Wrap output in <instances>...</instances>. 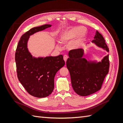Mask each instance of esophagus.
<instances>
[{
  "instance_id": "esophagus-1",
  "label": "esophagus",
  "mask_w": 123,
  "mask_h": 123,
  "mask_svg": "<svg viewBox=\"0 0 123 123\" xmlns=\"http://www.w3.org/2000/svg\"><path fill=\"white\" fill-rule=\"evenodd\" d=\"M68 58V56L67 55H65L64 56V61H65V62H66Z\"/></svg>"
}]
</instances>
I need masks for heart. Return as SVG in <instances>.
<instances>
[{
    "mask_svg": "<svg viewBox=\"0 0 123 123\" xmlns=\"http://www.w3.org/2000/svg\"><path fill=\"white\" fill-rule=\"evenodd\" d=\"M87 34V29L80 26H75L67 30L61 36V40L64 43H68L71 41L69 48L70 49L79 48L82 43Z\"/></svg>",
    "mask_w": 123,
    "mask_h": 123,
    "instance_id": "obj_1",
    "label": "heart"
}]
</instances>
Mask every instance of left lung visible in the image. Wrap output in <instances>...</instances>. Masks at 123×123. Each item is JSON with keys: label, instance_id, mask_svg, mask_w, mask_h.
Segmentation results:
<instances>
[{"label": "left lung", "instance_id": "obj_1", "mask_svg": "<svg viewBox=\"0 0 123 123\" xmlns=\"http://www.w3.org/2000/svg\"><path fill=\"white\" fill-rule=\"evenodd\" d=\"M94 39L92 43L98 47L109 52L102 35L96 31ZM83 49L70 50L69 58L66 62L69 71L72 86L74 91L80 96H87L101 89L105 77L109 69V55L104 57L100 62L88 61L83 58Z\"/></svg>", "mask_w": 123, "mask_h": 123}]
</instances>
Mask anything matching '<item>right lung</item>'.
Here are the masks:
<instances>
[{
    "instance_id": "add662e5",
    "label": "right lung",
    "mask_w": 123,
    "mask_h": 123,
    "mask_svg": "<svg viewBox=\"0 0 123 123\" xmlns=\"http://www.w3.org/2000/svg\"><path fill=\"white\" fill-rule=\"evenodd\" d=\"M51 25L34 27L21 36L15 52V62L18 80L29 93L36 98H45L54 88V77L65 64L63 56L33 57L27 48L30 36L50 28Z\"/></svg>"
}]
</instances>
